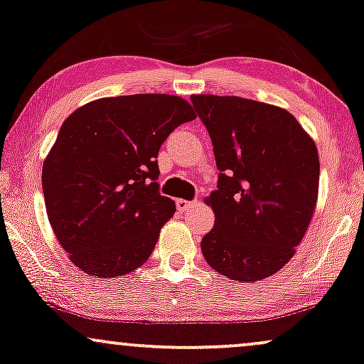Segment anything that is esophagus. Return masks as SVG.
Listing matches in <instances>:
<instances>
[{"mask_svg":"<svg viewBox=\"0 0 364 364\" xmlns=\"http://www.w3.org/2000/svg\"><path fill=\"white\" fill-rule=\"evenodd\" d=\"M193 205H195L193 201H186V200H183V198H179V200L176 201V206L179 211H186L188 208H191Z\"/></svg>","mask_w":364,"mask_h":364,"instance_id":"obj_1","label":"esophagus"}]
</instances>
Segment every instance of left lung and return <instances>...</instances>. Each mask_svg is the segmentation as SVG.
I'll return each instance as SVG.
<instances>
[{"instance_id": "obj_1", "label": "left lung", "mask_w": 364, "mask_h": 364, "mask_svg": "<svg viewBox=\"0 0 364 364\" xmlns=\"http://www.w3.org/2000/svg\"><path fill=\"white\" fill-rule=\"evenodd\" d=\"M213 142L218 188L205 203L215 227L201 240L211 269L255 282L279 272L309 228L319 156L291 112L237 95H191Z\"/></svg>"}]
</instances>
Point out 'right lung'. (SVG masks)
<instances>
[{
  "mask_svg": "<svg viewBox=\"0 0 364 364\" xmlns=\"http://www.w3.org/2000/svg\"><path fill=\"white\" fill-rule=\"evenodd\" d=\"M195 117L178 95L136 94L92 100L65 119L41 186L55 237L82 272L121 277L149 259L176 211L158 191L159 148Z\"/></svg>",
  "mask_w": 364,
  "mask_h": 364,
  "instance_id": "obj_1",
  "label": "right lung"
}]
</instances>
